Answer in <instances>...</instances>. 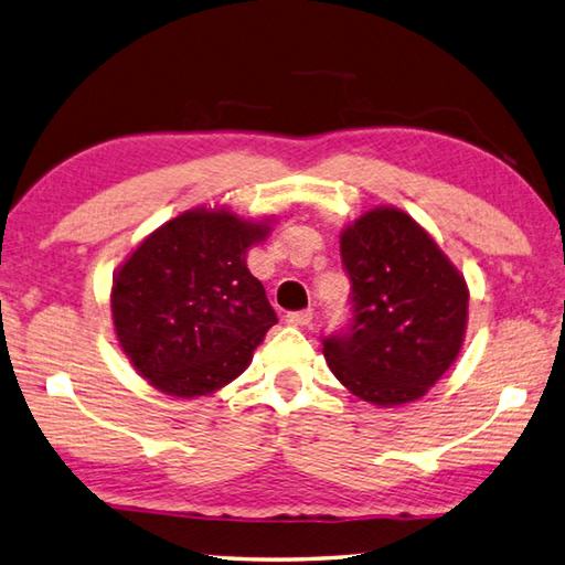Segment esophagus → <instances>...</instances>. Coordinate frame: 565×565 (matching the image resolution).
<instances>
[{
    "label": "esophagus",
    "instance_id": "esophagus-1",
    "mask_svg": "<svg viewBox=\"0 0 565 565\" xmlns=\"http://www.w3.org/2000/svg\"><path fill=\"white\" fill-rule=\"evenodd\" d=\"M286 321H289V323H291V326H296V328L311 326V321H313V311H311V309H309V311H294V313L286 316Z\"/></svg>",
    "mask_w": 565,
    "mask_h": 565
}]
</instances>
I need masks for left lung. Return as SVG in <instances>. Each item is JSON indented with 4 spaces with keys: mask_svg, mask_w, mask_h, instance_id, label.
<instances>
[{
    "mask_svg": "<svg viewBox=\"0 0 565 565\" xmlns=\"http://www.w3.org/2000/svg\"><path fill=\"white\" fill-rule=\"evenodd\" d=\"M341 256L353 284V326L323 341L328 367L365 403H415L465 343V276L425 227L390 204L345 224Z\"/></svg>",
    "mask_w": 565,
    "mask_h": 565,
    "instance_id": "8db88e82",
    "label": "left lung"
}]
</instances>
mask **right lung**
Listing matches in <instances>:
<instances>
[{
    "label": "right lung",
    "mask_w": 565,
    "mask_h": 565,
    "mask_svg": "<svg viewBox=\"0 0 565 565\" xmlns=\"http://www.w3.org/2000/svg\"><path fill=\"white\" fill-rule=\"evenodd\" d=\"M271 224L202 204L150 232L113 274L118 345L160 393L212 395L249 367L276 323L247 266Z\"/></svg>",
    "instance_id": "add662e5"
}]
</instances>
